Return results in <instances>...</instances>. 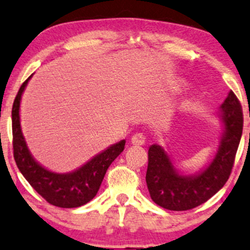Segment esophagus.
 <instances>
[{
  "label": "esophagus",
  "instance_id": "esophagus-1",
  "mask_svg": "<svg viewBox=\"0 0 250 250\" xmlns=\"http://www.w3.org/2000/svg\"><path fill=\"white\" fill-rule=\"evenodd\" d=\"M145 140H146L145 136L141 134V132H138V134H135L131 137V144L135 145V146H141V145L145 144Z\"/></svg>",
  "mask_w": 250,
  "mask_h": 250
}]
</instances>
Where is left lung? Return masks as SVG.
Returning <instances> with one entry per match:
<instances>
[{
    "label": "left lung",
    "instance_id": "obj_1",
    "mask_svg": "<svg viewBox=\"0 0 250 250\" xmlns=\"http://www.w3.org/2000/svg\"><path fill=\"white\" fill-rule=\"evenodd\" d=\"M224 135L212 163L196 175H181L159 145L148 148L146 185L154 203L172 211H186L203 204L229 180L242 135L241 104L233 91L220 106Z\"/></svg>",
    "mask_w": 250,
    "mask_h": 250
}]
</instances>
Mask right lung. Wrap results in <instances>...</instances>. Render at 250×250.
I'll list each match as a JSON object with an SVG mask.
<instances>
[{
	"instance_id": "right-lung-1",
	"label": "right lung",
	"mask_w": 250,
	"mask_h": 250,
	"mask_svg": "<svg viewBox=\"0 0 250 250\" xmlns=\"http://www.w3.org/2000/svg\"><path fill=\"white\" fill-rule=\"evenodd\" d=\"M31 77L32 76L21 84L12 105V146L15 162L27 182L49 204L68 209L82 207L97 195L107 169L123 151L125 141L112 145L75 172L59 174L43 168L31 156L21 129V99Z\"/></svg>"
}]
</instances>
